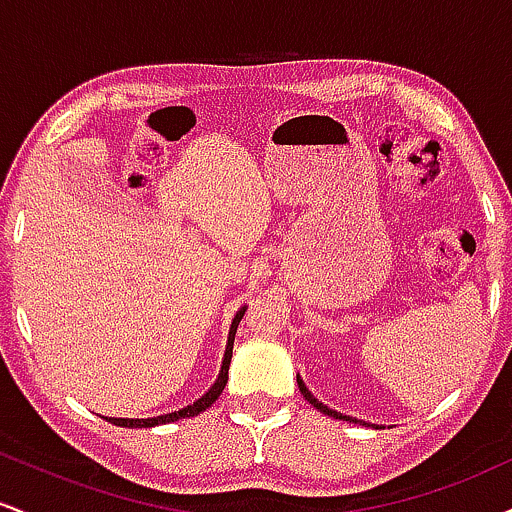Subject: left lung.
<instances>
[{"label": "left lung", "instance_id": "left-lung-1", "mask_svg": "<svg viewBox=\"0 0 512 512\" xmlns=\"http://www.w3.org/2000/svg\"><path fill=\"white\" fill-rule=\"evenodd\" d=\"M296 380H298V390H301V395H303L305 399H308V402L313 404V407H315L317 411H322V414L332 416V419H342V421H351V424H356L358 419H351V416L342 414V411H334V409L327 407V404H322L320 399H317V397L313 395V392H310L308 387H305V383H303V378H301V375H296ZM358 424H363V426H366V421H358ZM370 426H373V428H385V426H378V424H370Z\"/></svg>", "mask_w": 512, "mask_h": 512}]
</instances>
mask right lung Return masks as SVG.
I'll list each match as a JSON object with an SVG mask.
<instances>
[{"instance_id":"obj_1","label":"right lung","mask_w":512,"mask_h":512,"mask_svg":"<svg viewBox=\"0 0 512 512\" xmlns=\"http://www.w3.org/2000/svg\"><path fill=\"white\" fill-rule=\"evenodd\" d=\"M245 310H248V305H240L238 313L233 315L231 330H228V339H226V351H223L219 378L214 380V385H211L202 397L195 399V402L187 404V407H182L178 411H168V414H161V416H149V419H125V416H103V419L110 421V424H115V426H122V428H154L161 424H173V421H178V419H190V416H197V414H202L204 409H209L211 404L221 397L223 387H226V383H228V366H231V356H233V339H236L238 322L243 320Z\"/></svg>"}]
</instances>
